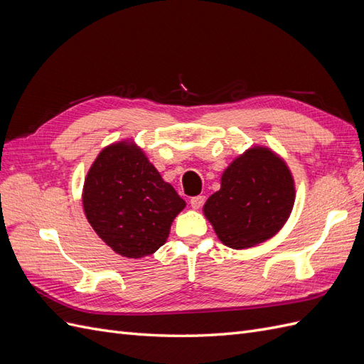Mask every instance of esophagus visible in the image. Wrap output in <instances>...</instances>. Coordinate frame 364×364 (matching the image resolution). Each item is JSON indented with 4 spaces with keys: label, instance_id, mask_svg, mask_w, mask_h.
Wrapping results in <instances>:
<instances>
[{
    "label": "esophagus",
    "instance_id": "esophagus-1",
    "mask_svg": "<svg viewBox=\"0 0 364 364\" xmlns=\"http://www.w3.org/2000/svg\"><path fill=\"white\" fill-rule=\"evenodd\" d=\"M203 202H205V196H194V197H191V200H190V203L194 209H199L203 205Z\"/></svg>",
    "mask_w": 364,
    "mask_h": 364
}]
</instances>
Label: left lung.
I'll use <instances>...</instances> for the list:
<instances>
[{
    "label": "left lung",
    "instance_id": "obj_1",
    "mask_svg": "<svg viewBox=\"0 0 364 364\" xmlns=\"http://www.w3.org/2000/svg\"><path fill=\"white\" fill-rule=\"evenodd\" d=\"M293 203L294 181L287 164L257 146L225 170L222 186L206 200L203 213L225 246L247 249L279 232Z\"/></svg>",
    "mask_w": 364,
    "mask_h": 364
}]
</instances>
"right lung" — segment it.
<instances>
[{
  "instance_id": "1",
  "label": "right lung",
  "mask_w": 364,
  "mask_h": 364,
  "mask_svg": "<svg viewBox=\"0 0 364 364\" xmlns=\"http://www.w3.org/2000/svg\"><path fill=\"white\" fill-rule=\"evenodd\" d=\"M82 199L97 235L126 258L155 253L185 208L144 151L127 141L100 151L86 174Z\"/></svg>"
}]
</instances>
